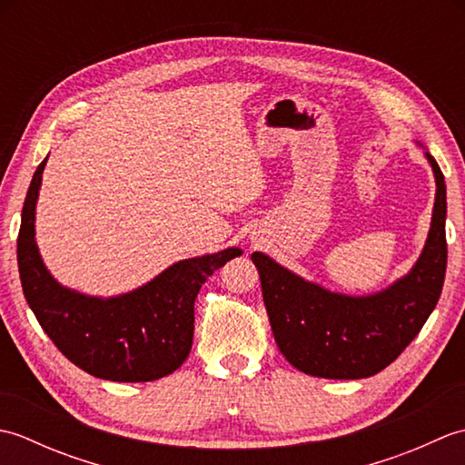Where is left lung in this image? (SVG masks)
Segmentation results:
<instances>
[{
  "mask_svg": "<svg viewBox=\"0 0 465 465\" xmlns=\"http://www.w3.org/2000/svg\"><path fill=\"white\" fill-rule=\"evenodd\" d=\"M426 157L438 187L428 242L411 272L388 290L360 298L333 293L252 253L275 343L293 368L328 380L370 378L398 360L436 308L448 265V205L440 165Z\"/></svg>",
  "mask_w": 465,
  "mask_h": 465,
  "instance_id": "8db88e82",
  "label": "left lung"
}]
</instances>
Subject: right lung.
Returning a JSON list of instances; mask_svg holds the SVG:
<instances>
[{
    "mask_svg": "<svg viewBox=\"0 0 465 465\" xmlns=\"http://www.w3.org/2000/svg\"><path fill=\"white\" fill-rule=\"evenodd\" d=\"M45 162L47 157L29 183L17 235L19 280L39 325L69 361L95 378L153 381L170 375L190 355L193 303L202 283L242 250L177 262L115 298L67 290L47 272L35 243V203Z\"/></svg>",
    "mask_w": 465,
    "mask_h": 465,
    "instance_id": "1",
    "label": "right lung"
}]
</instances>
